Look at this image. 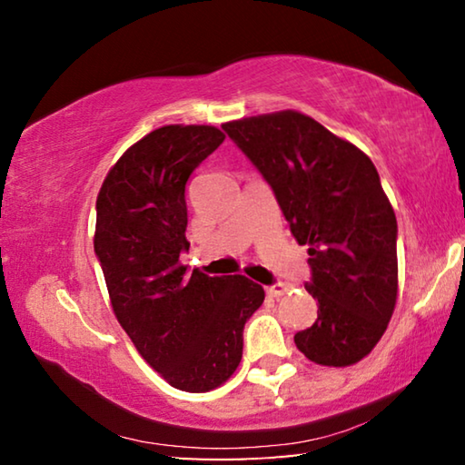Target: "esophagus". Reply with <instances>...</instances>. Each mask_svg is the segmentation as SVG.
<instances>
[{
	"mask_svg": "<svg viewBox=\"0 0 465 465\" xmlns=\"http://www.w3.org/2000/svg\"><path fill=\"white\" fill-rule=\"evenodd\" d=\"M287 291H289V285H285V282H274V285L266 287V295H271V297H281V295H285Z\"/></svg>",
	"mask_w": 465,
	"mask_h": 465,
	"instance_id": "obj_1",
	"label": "esophagus"
}]
</instances>
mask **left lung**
<instances>
[{
  "instance_id": "1",
  "label": "left lung",
  "mask_w": 465,
  "mask_h": 465,
  "mask_svg": "<svg viewBox=\"0 0 465 465\" xmlns=\"http://www.w3.org/2000/svg\"><path fill=\"white\" fill-rule=\"evenodd\" d=\"M272 188L305 246L318 320L295 334L318 365L346 367L380 342L398 295V223L373 162L295 110L223 124Z\"/></svg>"
}]
</instances>
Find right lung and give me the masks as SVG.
Returning a JSON list of instances; mask_svg holds the SVG:
<instances>
[{
  "label": "right lung",
  "mask_w": 465,
  "mask_h": 465,
  "mask_svg": "<svg viewBox=\"0 0 465 465\" xmlns=\"http://www.w3.org/2000/svg\"><path fill=\"white\" fill-rule=\"evenodd\" d=\"M207 124H168L131 145L96 201L94 252L139 355L172 388L209 391L238 369L243 326L264 302L254 281L186 272V183L223 143Z\"/></svg>",
  "instance_id": "add662e5"
}]
</instances>
